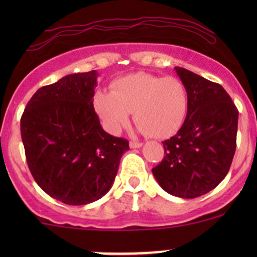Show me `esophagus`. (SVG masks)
<instances>
[{
    "mask_svg": "<svg viewBox=\"0 0 257 257\" xmlns=\"http://www.w3.org/2000/svg\"><path fill=\"white\" fill-rule=\"evenodd\" d=\"M129 145H131V148H141L142 145H143V143H141V142H134V141H132L131 143H129Z\"/></svg>",
    "mask_w": 257,
    "mask_h": 257,
    "instance_id": "esophagus-1",
    "label": "esophagus"
}]
</instances>
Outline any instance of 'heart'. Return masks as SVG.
I'll use <instances>...</instances> for the list:
<instances>
[{
    "label": "heart",
    "instance_id": "heart-1",
    "mask_svg": "<svg viewBox=\"0 0 257 257\" xmlns=\"http://www.w3.org/2000/svg\"><path fill=\"white\" fill-rule=\"evenodd\" d=\"M112 92L98 90L93 104L110 133H118L134 112L141 131L154 138H168L185 121L189 109L188 90L174 77L134 73L116 79Z\"/></svg>",
    "mask_w": 257,
    "mask_h": 257
}]
</instances>
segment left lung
Returning <instances> with one entry per match:
<instances>
[{"label": "left lung", "mask_w": 257, "mask_h": 257, "mask_svg": "<svg viewBox=\"0 0 257 257\" xmlns=\"http://www.w3.org/2000/svg\"><path fill=\"white\" fill-rule=\"evenodd\" d=\"M175 71L188 90V115L178 133L163 142L165 155L152 172L167 193L194 199L216 188L229 173L239 110L220 84L185 68Z\"/></svg>", "instance_id": "8db88e82"}]
</instances>
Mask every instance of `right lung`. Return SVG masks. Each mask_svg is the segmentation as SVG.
Segmentation results:
<instances>
[{
  "label": "right lung",
  "mask_w": 257,
  "mask_h": 257,
  "mask_svg": "<svg viewBox=\"0 0 257 257\" xmlns=\"http://www.w3.org/2000/svg\"><path fill=\"white\" fill-rule=\"evenodd\" d=\"M97 71L40 88L21 116V137L36 183L53 199L85 205L108 193L129 142L103 131L93 107Z\"/></svg>",
  "instance_id": "1"
}]
</instances>
